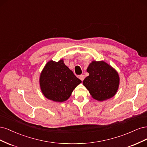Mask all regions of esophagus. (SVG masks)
<instances>
[{"instance_id":"obj_1","label":"esophagus","mask_w":147,"mask_h":147,"mask_svg":"<svg viewBox=\"0 0 147 147\" xmlns=\"http://www.w3.org/2000/svg\"><path fill=\"white\" fill-rule=\"evenodd\" d=\"M79 78L82 81H83V80L84 79V75H83V74H82V75H79Z\"/></svg>"}]
</instances>
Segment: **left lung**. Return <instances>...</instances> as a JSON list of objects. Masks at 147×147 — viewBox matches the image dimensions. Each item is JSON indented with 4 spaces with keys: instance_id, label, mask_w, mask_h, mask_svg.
Instances as JSON below:
<instances>
[{
    "instance_id": "obj_1",
    "label": "left lung",
    "mask_w": 147,
    "mask_h": 147,
    "mask_svg": "<svg viewBox=\"0 0 147 147\" xmlns=\"http://www.w3.org/2000/svg\"><path fill=\"white\" fill-rule=\"evenodd\" d=\"M89 76L84 78L83 85L96 100L103 101L116 94L119 84L118 72L104 61H93L87 69Z\"/></svg>"
}]
</instances>
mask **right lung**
Instances as JSON below:
<instances>
[{"mask_svg":"<svg viewBox=\"0 0 147 147\" xmlns=\"http://www.w3.org/2000/svg\"><path fill=\"white\" fill-rule=\"evenodd\" d=\"M82 83L63 59L47 63L40 76V86L47 99L62 102L67 100L73 90Z\"/></svg>","mask_w":147,"mask_h":147,"instance_id":"obj_1","label":"right lung"}]
</instances>
